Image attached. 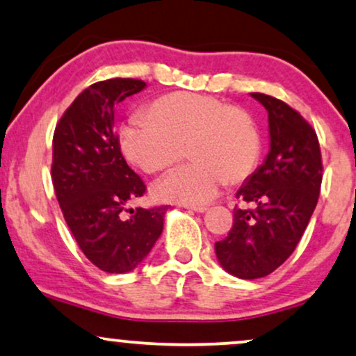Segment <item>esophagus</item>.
Segmentation results:
<instances>
[{"instance_id": "obj_1", "label": "esophagus", "mask_w": 356, "mask_h": 356, "mask_svg": "<svg viewBox=\"0 0 356 356\" xmlns=\"http://www.w3.org/2000/svg\"><path fill=\"white\" fill-rule=\"evenodd\" d=\"M186 209H191V211H196V213H204L206 211V206L203 204H185Z\"/></svg>"}]
</instances>
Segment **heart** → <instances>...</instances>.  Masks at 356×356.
I'll return each instance as SVG.
<instances>
[{
    "mask_svg": "<svg viewBox=\"0 0 356 356\" xmlns=\"http://www.w3.org/2000/svg\"><path fill=\"white\" fill-rule=\"evenodd\" d=\"M147 113L122 129V152L131 163L163 173L186 156V147L195 160L158 185L161 198L206 203L225 183L238 185L256 170L261 135L244 108L213 95L175 92L156 99Z\"/></svg>",
    "mask_w": 356,
    "mask_h": 356,
    "instance_id": "1",
    "label": "heart"
}]
</instances>
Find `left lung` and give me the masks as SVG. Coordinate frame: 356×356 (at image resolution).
I'll return each mask as SVG.
<instances>
[{
  "label": "left lung",
  "mask_w": 356,
  "mask_h": 356,
  "mask_svg": "<svg viewBox=\"0 0 356 356\" xmlns=\"http://www.w3.org/2000/svg\"><path fill=\"white\" fill-rule=\"evenodd\" d=\"M269 113L270 152L236 198L229 234L214 244L221 266L239 279L266 277L282 266L309 225L322 186V153L312 125L296 108L252 92Z\"/></svg>",
  "instance_id": "obj_1"
}]
</instances>
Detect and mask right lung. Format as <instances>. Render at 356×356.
I'll return each mask as SVG.
<instances>
[{
    "instance_id": "add662e5",
    "label": "right lung",
    "mask_w": 356,
    "mask_h": 356,
    "mask_svg": "<svg viewBox=\"0 0 356 356\" xmlns=\"http://www.w3.org/2000/svg\"><path fill=\"white\" fill-rule=\"evenodd\" d=\"M145 86L130 77L89 86L63 113L52 137L51 178L60 211L84 256L108 274L135 269L148 256L168 208L127 209L147 185L122 155L113 111Z\"/></svg>"
}]
</instances>
